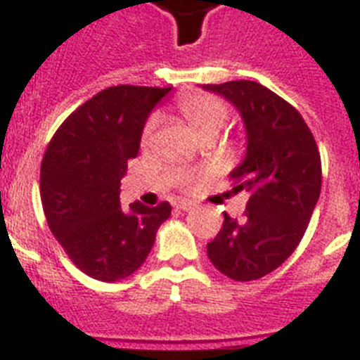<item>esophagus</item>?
Instances as JSON below:
<instances>
[{
  "instance_id": "1",
  "label": "esophagus",
  "mask_w": 360,
  "mask_h": 360,
  "mask_svg": "<svg viewBox=\"0 0 360 360\" xmlns=\"http://www.w3.org/2000/svg\"><path fill=\"white\" fill-rule=\"evenodd\" d=\"M174 207H175V209H177V210H192L195 205H194V203H192V201L179 200V201H175Z\"/></svg>"
}]
</instances>
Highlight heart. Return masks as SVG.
I'll return each mask as SVG.
<instances>
[{
  "instance_id": "obj_1",
  "label": "heart",
  "mask_w": 360,
  "mask_h": 360,
  "mask_svg": "<svg viewBox=\"0 0 360 360\" xmlns=\"http://www.w3.org/2000/svg\"><path fill=\"white\" fill-rule=\"evenodd\" d=\"M175 110L179 118L194 131L200 139L203 136H214L218 131L224 127L227 120V107L220 98L210 94H201V92H190V94L181 96L175 103ZM157 122L150 120L142 131V146L150 144L153 136ZM190 177H185L183 183H188Z\"/></svg>"
}]
</instances>
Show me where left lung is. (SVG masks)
I'll use <instances>...</instances> for the list:
<instances>
[{
    "label": "left lung",
    "instance_id": "1",
    "mask_svg": "<svg viewBox=\"0 0 360 360\" xmlns=\"http://www.w3.org/2000/svg\"><path fill=\"white\" fill-rule=\"evenodd\" d=\"M235 105L246 125V159L231 172L246 192L242 220L224 212L207 255L233 281H255L283 264L302 242L322 188V160L309 125L288 101L255 81L203 84Z\"/></svg>",
    "mask_w": 360,
    "mask_h": 360
}]
</instances>
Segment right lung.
<instances>
[{"label": "right lung", "mask_w": 360, "mask_h": 360, "mask_svg": "<svg viewBox=\"0 0 360 360\" xmlns=\"http://www.w3.org/2000/svg\"><path fill=\"white\" fill-rule=\"evenodd\" d=\"M170 90H101L64 120L44 153L40 198L49 229L70 261L98 281H120L139 270L172 214L168 201L120 205V181L139 155L146 120Z\"/></svg>", "instance_id": "obj_1"}]
</instances>
